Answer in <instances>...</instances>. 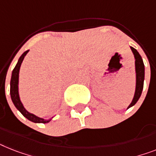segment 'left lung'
I'll return each instance as SVG.
<instances>
[{"label": "left lung", "mask_w": 156, "mask_h": 156, "mask_svg": "<svg viewBox=\"0 0 156 156\" xmlns=\"http://www.w3.org/2000/svg\"><path fill=\"white\" fill-rule=\"evenodd\" d=\"M132 52L135 56V65H136V92L134 95L133 100L130 105L127 107V109L134 106L140 99L141 94H142L143 88H144V64L143 62V59L140 55L137 50L134 48L131 47Z\"/></svg>", "instance_id": "8db88e82"}]
</instances>
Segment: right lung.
<instances>
[{"label":"right lung","mask_w":156,"mask_h":156,"mask_svg":"<svg viewBox=\"0 0 156 156\" xmlns=\"http://www.w3.org/2000/svg\"><path fill=\"white\" fill-rule=\"evenodd\" d=\"M29 50L24 52V53L20 56V57L18 60L17 64H16V66L14 68L12 73V77H11V81H10V95H11V99L13 103L17 110H19L21 114L24 115L25 118L30 120V121L33 122V123H46L51 120L52 119H44L42 118L37 116V115H33L32 113L29 112L26 109L24 108V107L23 106L22 103L20 100V96H19V92H18V83H19V72H20V68L21 65L23 60H24V56H26V54L28 53Z\"/></svg>","instance_id":"obj_1"}]
</instances>
